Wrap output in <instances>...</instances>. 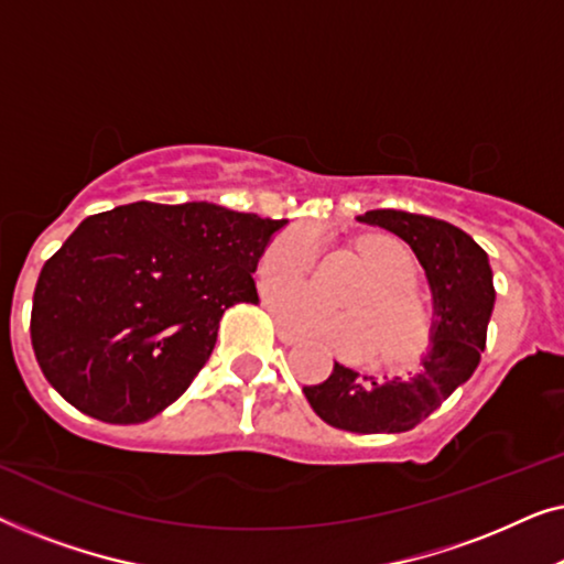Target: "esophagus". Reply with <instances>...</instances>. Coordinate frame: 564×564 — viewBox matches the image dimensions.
I'll use <instances>...</instances> for the list:
<instances>
[{"label":"esophagus","instance_id":"esophagus-1","mask_svg":"<svg viewBox=\"0 0 564 564\" xmlns=\"http://www.w3.org/2000/svg\"><path fill=\"white\" fill-rule=\"evenodd\" d=\"M276 338H280L284 346H292V344L300 341V336H295V334H292V330L280 326V323H276Z\"/></svg>","mask_w":564,"mask_h":564}]
</instances>
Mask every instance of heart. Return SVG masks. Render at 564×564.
<instances>
[{"label": "heart", "instance_id": "heart-1", "mask_svg": "<svg viewBox=\"0 0 564 564\" xmlns=\"http://www.w3.org/2000/svg\"><path fill=\"white\" fill-rule=\"evenodd\" d=\"M321 251L313 228L284 230L269 243L261 259V284L300 282L311 272ZM359 253L375 272V284L351 300L349 313L321 305L305 288L274 290V311L297 334L321 338L349 357L372 351L382 361H411L426 349L429 311L413 292L419 280V261L403 241L392 236H367Z\"/></svg>", "mask_w": 564, "mask_h": 564}]
</instances>
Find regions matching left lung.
I'll use <instances>...</instances> for the list:
<instances>
[{
	"label": "left lung",
	"mask_w": 564,
	"mask_h": 564,
	"mask_svg": "<svg viewBox=\"0 0 564 564\" xmlns=\"http://www.w3.org/2000/svg\"><path fill=\"white\" fill-rule=\"evenodd\" d=\"M357 220L403 238L426 269L434 295L429 351L419 372L382 380L336 361L328 380L303 392L328 426L351 434H403L426 421L480 365L496 305L492 269L475 238L446 220L403 210H369Z\"/></svg>",
	"instance_id": "left-lung-1"
}]
</instances>
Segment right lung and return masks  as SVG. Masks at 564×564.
Instances as JSON below:
<instances>
[{
	"label": "right lung",
	"instance_id": "1",
	"mask_svg": "<svg viewBox=\"0 0 564 564\" xmlns=\"http://www.w3.org/2000/svg\"><path fill=\"white\" fill-rule=\"evenodd\" d=\"M284 226L145 199L82 220L35 284L30 338L45 380L97 421L153 419L210 359L223 313L259 303L251 274Z\"/></svg>",
	"mask_w": 564,
	"mask_h": 564
}]
</instances>
